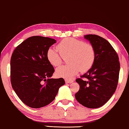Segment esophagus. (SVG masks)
<instances>
[{"label": "esophagus", "instance_id": "esophagus-1", "mask_svg": "<svg viewBox=\"0 0 129 129\" xmlns=\"http://www.w3.org/2000/svg\"><path fill=\"white\" fill-rule=\"evenodd\" d=\"M65 83H71L74 82V80H71V79H65Z\"/></svg>", "mask_w": 129, "mask_h": 129}]
</instances>
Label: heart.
Wrapping results in <instances>:
<instances>
[{
	"label": "heart",
	"instance_id": "b5f03b06",
	"mask_svg": "<svg viewBox=\"0 0 129 129\" xmlns=\"http://www.w3.org/2000/svg\"><path fill=\"white\" fill-rule=\"evenodd\" d=\"M57 48L59 53L52 48L47 50L46 55L49 62L57 67L62 62V58L68 56L67 61L69 63L56 70L55 74L58 77L72 79L79 71L85 72L89 70L95 62V48L91 44L83 41L66 38L57 44Z\"/></svg>",
	"mask_w": 129,
	"mask_h": 129
}]
</instances>
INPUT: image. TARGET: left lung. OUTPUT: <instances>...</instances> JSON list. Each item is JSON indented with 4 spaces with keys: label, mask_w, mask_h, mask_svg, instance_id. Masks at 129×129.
<instances>
[{
    "label": "left lung",
    "mask_w": 129,
    "mask_h": 129,
    "mask_svg": "<svg viewBox=\"0 0 129 129\" xmlns=\"http://www.w3.org/2000/svg\"><path fill=\"white\" fill-rule=\"evenodd\" d=\"M95 50L91 68L76 79L79 90L75 98L88 108H98L109 100L118 83L120 63L117 52L106 40L95 34L84 36Z\"/></svg>",
    "instance_id": "left-lung-1"
}]
</instances>
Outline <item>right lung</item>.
Masks as SVG:
<instances>
[{
  "mask_svg": "<svg viewBox=\"0 0 129 129\" xmlns=\"http://www.w3.org/2000/svg\"><path fill=\"white\" fill-rule=\"evenodd\" d=\"M56 40L42 36H32L19 44L10 60L12 88L24 104L40 108L50 104L64 79L50 78L54 68L47 58L48 48Z\"/></svg>",
  "mask_w": 129,
  "mask_h": 129,
  "instance_id": "add662e5",
  "label": "right lung"
}]
</instances>
